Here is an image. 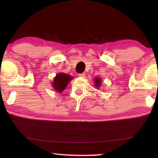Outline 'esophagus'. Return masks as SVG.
<instances>
[{
	"mask_svg": "<svg viewBox=\"0 0 158 158\" xmlns=\"http://www.w3.org/2000/svg\"><path fill=\"white\" fill-rule=\"evenodd\" d=\"M85 75V73H81V74H79V76L80 77H84Z\"/></svg>",
	"mask_w": 158,
	"mask_h": 158,
	"instance_id": "obj_1",
	"label": "esophagus"
}]
</instances>
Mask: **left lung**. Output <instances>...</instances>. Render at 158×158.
<instances>
[{"instance_id":"left-lung-1","label":"left lung","mask_w":158,"mask_h":158,"mask_svg":"<svg viewBox=\"0 0 158 158\" xmlns=\"http://www.w3.org/2000/svg\"><path fill=\"white\" fill-rule=\"evenodd\" d=\"M95 87H100V84H101V80L100 79H98V78H96L95 79Z\"/></svg>"}]
</instances>
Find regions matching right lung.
I'll return each mask as SVG.
<instances>
[{"instance_id": "add662e5", "label": "right lung", "mask_w": 158, "mask_h": 158, "mask_svg": "<svg viewBox=\"0 0 158 158\" xmlns=\"http://www.w3.org/2000/svg\"><path fill=\"white\" fill-rule=\"evenodd\" d=\"M72 79H73V77H70L68 74H66L65 73H59L53 79L52 85L56 90L60 93L65 89L67 85Z\"/></svg>"}]
</instances>
